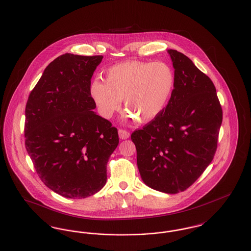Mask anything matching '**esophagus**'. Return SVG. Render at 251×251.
I'll return each mask as SVG.
<instances>
[{
  "mask_svg": "<svg viewBox=\"0 0 251 251\" xmlns=\"http://www.w3.org/2000/svg\"><path fill=\"white\" fill-rule=\"evenodd\" d=\"M119 136H120V139H127V138L130 137V132L125 131V130L120 129L119 130Z\"/></svg>",
  "mask_w": 251,
  "mask_h": 251,
  "instance_id": "esophagus-1",
  "label": "esophagus"
}]
</instances>
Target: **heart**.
Listing matches in <instances>:
<instances>
[{
  "mask_svg": "<svg viewBox=\"0 0 251 251\" xmlns=\"http://www.w3.org/2000/svg\"><path fill=\"white\" fill-rule=\"evenodd\" d=\"M174 84V72L167 63L127 61L108 69L105 82L93 80L90 94L104 119L120 110L124 99L126 119L149 122L164 111Z\"/></svg>",
  "mask_w": 251,
  "mask_h": 251,
  "instance_id": "b5f03b06",
  "label": "heart"
}]
</instances>
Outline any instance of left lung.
Returning <instances> with one entry per match:
<instances>
[{
  "label": "left lung",
  "mask_w": 251,
  "mask_h": 251,
  "mask_svg": "<svg viewBox=\"0 0 251 251\" xmlns=\"http://www.w3.org/2000/svg\"><path fill=\"white\" fill-rule=\"evenodd\" d=\"M175 84L164 111L131 133L145 184L177 194L192 185L215 156L222 108L212 80L186 55L167 50Z\"/></svg>",
  "instance_id": "obj_1"
}]
</instances>
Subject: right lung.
<instances>
[{"label":"right lung","mask_w":251,"mask_h":251,"mask_svg":"<svg viewBox=\"0 0 251 251\" xmlns=\"http://www.w3.org/2000/svg\"><path fill=\"white\" fill-rule=\"evenodd\" d=\"M102 55L65 53L50 62L25 108V148L44 184L84 199L106 183L118 130L93 111L91 78Z\"/></svg>","instance_id":"add662e5"}]
</instances>
